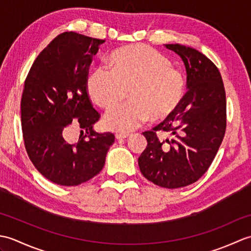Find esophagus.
<instances>
[{
  "instance_id": "obj_1",
  "label": "esophagus",
  "mask_w": 251,
  "mask_h": 251,
  "mask_svg": "<svg viewBox=\"0 0 251 251\" xmlns=\"http://www.w3.org/2000/svg\"><path fill=\"white\" fill-rule=\"evenodd\" d=\"M129 132H117L115 134V138L116 139H124V138L129 137Z\"/></svg>"
}]
</instances>
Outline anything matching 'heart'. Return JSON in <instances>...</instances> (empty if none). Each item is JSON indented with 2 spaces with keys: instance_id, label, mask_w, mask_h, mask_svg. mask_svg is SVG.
I'll return each instance as SVG.
<instances>
[{
  "instance_id": "b5f03b06",
  "label": "heart",
  "mask_w": 251,
  "mask_h": 251,
  "mask_svg": "<svg viewBox=\"0 0 251 251\" xmlns=\"http://www.w3.org/2000/svg\"><path fill=\"white\" fill-rule=\"evenodd\" d=\"M108 67H97L86 79L87 92L96 104L108 109L129 95L127 103L113 106L104 116L111 130L129 131L152 116L172 115L185 93L183 74L166 57L147 45H127L109 57Z\"/></svg>"
}]
</instances>
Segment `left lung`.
<instances>
[{"mask_svg": "<svg viewBox=\"0 0 251 251\" xmlns=\"http://www.w3.org/2000/svg\"><path fill=\"white\" fill-rule=\"evenodd\" d=\"M165 46L182 59L188 92L172 115L143 132L148 146L138 164L149 181L177 189L196 182L214 161L226 134V100L214 62L188 46Z\"/></svg>", "mask_w": 251, "mask_h": 251, "instance_id": "left-lung-1", "label": "left lung"}]
</instances>
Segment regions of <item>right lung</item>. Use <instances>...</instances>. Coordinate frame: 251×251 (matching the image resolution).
<instances>
[{"mask_svg":"<svg viewBox=\"0 0 251 251\" xmlns=\"http://www.w3.org/2000/svg\"><path fill=\"white\" fill-rule=\"evenodd\" d=\"M102 43L63 32L40 52L25 81L21 128L25 150L34 167L56 184L73 186L94 178L115 139L112 132L94 130L100 114L86 88L93 56ZM71 124L82 128L75 144L65 140Z\"/></svg>","mask_w":251,"mask_h":251,"instance_id":"1","label":"right lung"}]
</instances>
